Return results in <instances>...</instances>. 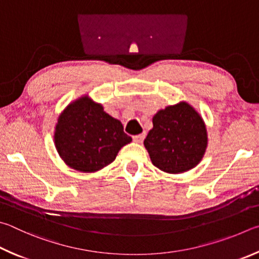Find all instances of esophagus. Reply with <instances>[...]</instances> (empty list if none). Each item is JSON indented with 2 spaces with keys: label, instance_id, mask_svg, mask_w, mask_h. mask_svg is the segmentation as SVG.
Returning <instances> with one entry per match:
<instances>
[{
  "label": "esophagus",
  "instance_id": "1",
  "mask_svg": "<svg viewBox=\"0 0 259 259\" xmlns=\"http://www.w3.org/2000/svg\"><path fill=\"white\" fill-rule=\"evenodd\" d=\"M144 138H146V134H144V133L139 134V135H135V137H133V141L137 142V143H142Z\"/></svg>",
  "mask_w": 259,
  "mask_h": 259
}]
</instances>
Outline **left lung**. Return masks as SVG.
<instances>
[{"instance_id":"obj_1","label":"left lung","mask_w":259,"mask_h":259,"mask_svg":"<svg viewBox=\"0 0 259 259\" xmlns=\"http://www.w3.org/2000/svg\"><path fill=\"white\" fill-rule=\"evenodd\" d=\"M152 124L143 143L157 168L181 174L201 161L208 144L207 128L191 104L181 101L161 109Z\"/></svg>"}]
</instances>
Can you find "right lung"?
<instances>
[{"label":"right lung","instance_id":"right-lung-1","mask_svg":"<svg viewBox=\"0 0 259 259\" xmlns=\"http://www.w3.org/2000/svg\"><path fill=\"white\" fill-rule=\"evenodd\" d=\"M131 141L121 122L88 94L63 109L54 128L59 156L67 166L81 173H94L111 164Z\"/></svg>","mask_w":259,"mask_h":259}]
</instances>
